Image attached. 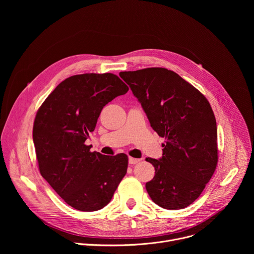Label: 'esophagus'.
Instances as JSON below:
<instances>
[{
	"label": "esophagus",
	"instance_id": "1",
	"mask_svg": "<svg viewBox=\"0 0 254 254\" xmlns=\"http://www.w3.org/2000/svg\"><path fill=\"white\" fill-rule=\"evenodd\" d=\"M139 161H140L139 159H135V158H131V157H129V158H128V163H129L130 165L137 164Z\"/></svg>",
	"mask_w": 254,
	"mask_h": 254
}]
</instances>
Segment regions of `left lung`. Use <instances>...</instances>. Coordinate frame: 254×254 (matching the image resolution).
Listing matches in <instances>:
<instances>
[{
	"label": "left lung",
	"instance_id": "1",
	"mask_svg": "<svg viewBox=\"0 0 254 254\" xmlns=\"http://www.w3.org/2000/svg\"><path fill=\"white\" fill-rule=\"evenodd\" d=\"M121 77L140 102L151 127L166 142L146 184L160 207H188L203 192L218 162L217 126L207 98L176 72L162 67L125 71Z\"/></svg>",
	"mask_w": 254,
	"mask_h": 254
}]
</instances>
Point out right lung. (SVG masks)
<instances>
[{
	"label": "right lung",
	"instance_id": "obj_1",
	"mask_svg": "<svg viewBox=\"0 0 254 254\" xmlns=\"http://www.w3.org/2000/svg\"><path fill=\"white\" fill-rule=\"evenodd\" d=\"M127 90L113 73L73 75L49 94L36 114L33 141L40 174L76 210L102 209L127 174L126 154L90 152L85 140L103 106Z\"/></svg>",
	"mask_w": 254,
	"mask_h": 254
}]
</instances>
